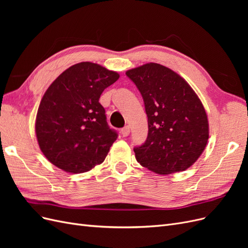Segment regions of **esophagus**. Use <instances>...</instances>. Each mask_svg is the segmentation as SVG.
Instances as JSON below:
<instances>
[{"label": "esophagus", "mask_w": 248, "mask_h": 248, "mask_svg": "<svg viewBox=\"0 0 248 248\" xmlns=\"http://www.w3.org/2000/svg\"><path fill=\"white\" fill-rule=\"evenodd\" d=\"M129 133H130V128H129V126H125L124 128H122L121 129V134L123 137H128L129 136Z\"/></svg>", "instance_id": "esophagus-1"}]
</instances>
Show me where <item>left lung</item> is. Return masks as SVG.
Instances as JSON below:
<instances>
[{
  "instance_id": "8db88e82",
  "label": "left lung",
  "mask_w": 248,
  "mask_h": 248,
  "mask_svg": "<svg viewBox=\"0 0 248 248\" xmlns=\"http://www.w3.org/2000/svg\"><path fill=\"white\" fill-rule=\"evenodd\" d=\"M140 92L148 137L134 148L142 167L159 175L182 171L204 152L209 139L206 110L183 78L168 67L148 63L126 71Z\"/></svg>"
}]
</instances>
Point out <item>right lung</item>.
I'll return each mask as SVG.
<instances>
[{"instance_id":"add662e5","label":"right lung","mask_w":248,"mask_h":248,"mask_svg":"<svg viewBox=\"0 0 248 248\" xmlns=\"http://www.w3.org/2000/svg\"><path fill=\"white\" fill-rule=\"evenodd\" d=\"M119 78L99 64L81 62L52 81L39 104L35 132L54 166L80 174L106 159L118 134L108 127L99 98Z\"/></svg>"}]
</instances>
